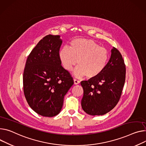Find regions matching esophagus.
<instances>
[{
	"mask_svg": "<svg viewBox=\"0 0 146 146\" xmlns=\"http://www.w3.org/2000/svg\"><path fill=\"white\" fill-rule=\"evenodd\" d=\"M74 84L75 85H78V84H79L80 83V81H78V80H77L76 79H74Z\"/></svg>",
	"mask_w": 146,
	"mask_h": 146,
	"instance_id": "1",
	"label": "esophagus"
}]
</instances>
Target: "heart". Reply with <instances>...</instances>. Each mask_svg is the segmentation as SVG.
I'll return each mask as SVG.
<instances>
[{
  "label": "heart",
  "mask_w": 146,
  "mask_h": 146,
  "mask_svg": "<svg viewBox=\"0 0 146 146\" xmlns=\"http://www.w3.org/2000/svg\"><path fill=\"white\" fill-rule=\"evenodd\" d=\"M60 61L64 68L70 71L77 63L74 71L76 77L86 75L94 78L101 73L106 66L109 55L108 51L100 47L94 41L85 38L72 40L70 48H62L58 54Z\"/></svg>",
  "instance_id": "heart-1"
}]
</instances>
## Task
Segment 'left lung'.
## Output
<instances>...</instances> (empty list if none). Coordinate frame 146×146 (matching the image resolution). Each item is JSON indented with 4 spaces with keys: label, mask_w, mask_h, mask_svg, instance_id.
<instances>
[{
    "label": "left lung",
    "mask_w": 146,
    "mask_h": 146,
    "mask_svg": "<svg viewBox=\"0 0 146 146\" xmlns=\"http://www.w3.org/2000/svg\"><path fill=\"white\" fill-rule=\"evenodd\" d=\"M126 78V66L118 50L113 47L104 70L98 76L82 81V109L88 115H104L113 109L120 99Z\"/></svg>",
    "instance_id": "8db88e82"
}]
</instances>
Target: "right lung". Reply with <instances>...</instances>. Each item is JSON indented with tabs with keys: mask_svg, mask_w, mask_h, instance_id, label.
I'll return each instance as SVG.
<instances>
[{
	"mask_svg": "<svg viewBox=\"0 0 146 146\" xmlns=\"http://www.w3.org/2000/svg\"><path fill=\"white\" fill-rule=\"evenodd\" d=\"M60 36H45L28 56L23 72V91L30 107L44 117L57 115L64 96L74 84L59 59Z\"/></svg>",
	"mask_w": 146,
	"mask_h": 146,
	"instance_id": "1",
	"label": "right lung"
}]
</instances>
